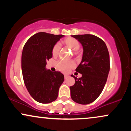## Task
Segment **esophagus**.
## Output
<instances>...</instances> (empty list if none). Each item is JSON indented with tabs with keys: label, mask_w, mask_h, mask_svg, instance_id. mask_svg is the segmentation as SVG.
Here are the masks:
<instances>
[{
	"label": "esophagus",
	"mask_w": 131,
	"mask_h": 131,
	"mask_svg": "<svg viewBox=\"0 0 131 131\" xmlns=\"http://www.w3.org/2000/svg\"><path fill=\"white\" fill-rule=\"evenodd\" d=\"M64 79H67V78L69 77V76H68V75H66V74H65V75H64Z\"/></svg>",
	"instance_id": "34e87169"
}]
</instances>
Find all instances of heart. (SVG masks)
<instances>
[{
    "label": "heart",
    "mask_w": 131,
    "mask_h": 131,
    "mask_svg": "<svg viewBox=\"0 0 131 131\" xmlns=\"http://www.w3.org/2000/svg\"><path fill=\"white\" fill-rule=\"evenodd\" d=\"M64 43L71 48L73 50L76 51L80 47V43L79 41L73 37H68L64 40ZM60 49V44L59 43H55L52 49V55L57 56ZM56 66L58 70L62 72H67L75 66L74 61L65 60H60L56 63Z\"/></svg>",
    "instance_id": "obj_1"
}]
</instances>
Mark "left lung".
<instances>
[{"mask_svg": "<svg viewBox=\"0 0 131 131\" xmlns=\"http://www.w3.org/2000/svg\"><path fill=\"white\" fill-rule=\"evenodd\" d=\"M82 44L83 55L76 71L82 77L75 79L70 87L71 97L73 101L82 105L91 103L96 100L104 88L110 71V55L103 40L92 34L71 36Z\"/></svg>", "mask_w": 131, "mask_h": 131, "instance_id": "8db88e82", "label": "left lung"}]
</instances>
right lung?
I'll list each match as a JSON object with an SVG mask.
<instances>
[{"label": "right lung", "instance_id": "add662e5", "mask_svg": "<svg viewBox=\"0 0 131 131\" xmlns=\"http://www.w3.org/2000/svg\"><path fill=\"white\" fill-rule=\"evenodd\" d=\"M63 35L40 32L31 36L23 49V78L29 94L36 101L49 103L57 99L58 91L64 81L59 71L47 70V61L52 57L53 46Z\"/></svg>", "mask_w": 131, "mask_h": 131}]
</instances>
